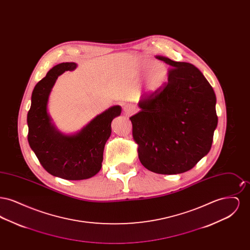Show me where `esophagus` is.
Masks as SVG:
<instances>
[{"label": "esophagus", "mask_w": 250, "mask_h": 250, "mask_svg": "<svg viewBox=\"0 0 250 250\" xmlns=\"http://www.w3.org/2000/svg\"><path fill=\"white\" fill-rule=\"evenodd\" d=\"M134 112H135V107L130 104H127L124 107V113L125 116H127V117L131 116Z\"/></svg>", "instance_id": "esophagus-1"}]
</instances>
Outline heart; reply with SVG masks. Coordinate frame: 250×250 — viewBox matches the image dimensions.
Masks as SVG:
<instances>
[{
  "label": "heart",
  "mask_w": 250,
  "mask_h": 250,
  "mask_svg": "<svg viewBox=\"0 0 250 250\" xmlns=\"http://www.w3.org/2000/svg\"><path fill=\"white\" fill-rule=\"evenodd\" d=\"M143 70H149L146 75V89L155 93L160 90L167 81V70L166 66L161 63H156L153 65V62L145 61L143 62Z\"/></svg>",
  "instance_id": "heart-1"
}]
</instances>
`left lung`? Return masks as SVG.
<instances>
[{
	"mask_svg": "<svg viewBox=\"0 0 250 250\" xmlns=\"http://www.w3.org/2000/svg\"><path fill=\"white\" fill-rule=\"evenodd\" d=\"M157 59L169 64L167 83L143 94L141 111L131 116L140 161L159 174L191 169L212 147L217 125L213 87L193 64Z\"/></svg>",
	"mask_w": 250,
	"mask_h": 250,
	"instance_id": "obj_1",
	"label": "left lung"
}]
</instances>
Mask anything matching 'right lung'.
I'll return each mask as SVG.
<instances>
[{"mask_svg": "<svg viewBox=\"0 0 250 250\" xmlns=\"http://www.w3.org/2000/svg\"><path fill=\"white\" fill-rule=\"evenodd\" d=\"M76 67L75 62H62L51 68L36 84L27 115L30 147L48 173L65 180L91 178L100 170L111 121L121 114L120 106L109 107L71 136L55 129L47 112L48 95L58 76Z\"/></svg>", "mask_w": 250, "mask_h": 250, "instance_id": "right-lung-1", "label": "right lung"}]
</instances>
